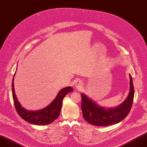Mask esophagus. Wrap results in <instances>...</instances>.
I'll list each match as a JSON object with an SVG mask.
<instances>
[{
    "mask_svg": "<svg viewBox=\"0 0 147 147\" xmlns=\"http://www.w3.org/2000/svg\"><path fill=\"white\" fill-rule=\"evenodd\" d=\"M83 86V83L82 82V80H77L76 82L75 83V87L77 89V90H80Z\"/></svg>",
    "mask_w": 147,
    "mask_h": 147,
    "instance_id": "esophagus-1",
    "label": "esophagus"
}]
</instances>
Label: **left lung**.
I'll use <instances>...</instances> for the list:
<instances>
[{"mask_svg":"<svg viewBox=\"0 0 147 147\" xmlns=\"http://www.w3.org/2000/svg\"><path fill=\"white\" fill-rule=\"evenodd\" d=\"M129 92L125 100L113 109H105L98 105L83 93L82 94V110L86 121L97 126H107L119 123L129 113L133 103L134 88L132 78L129 74Z\"/></svg>","mask_w":147,"mask_h":147,"instance_id":"8db88e82","label":"left lung"}]
</instances>
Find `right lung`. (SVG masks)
<instances>
[{
  "mask_svg": "<svg viewBox=\"0 0 147 147\" xmlns=\"http://www.w3.org/2000/svg\"><path fill=\"white\" fill-rule=\"evenodd\" d=\"M15 74L13 78L11 88L13 101L18 114L25 121L34 125H42L52 123L60 115L62 102L64 96L69 92L73 91V88L71 87H67L61 89L51 103L42 110L36 111H28L21 106L15 94L14 83H13Z\"/></svg>",
  "mask_w": 147,
  "mask_h": 147,
  "instance_id": "1",
  "label": "right lung"
}]
</instances>
